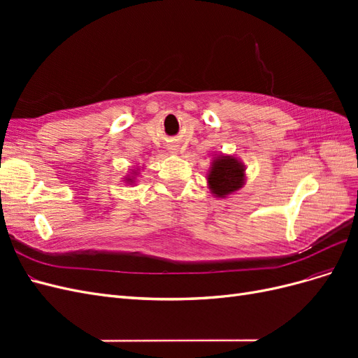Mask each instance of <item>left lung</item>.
Listing matches in <instances>:
<instances>
[{"label": "left lung", "mask_w": 358, "mask_h": 358, "mask_svg": "<svg viewBox=\"0 0 358 358\" xmlns=\"http://www.w3.org/2000/svg\"><path fill=\"white\" fill-rule=\"evenodd\" d=\"M245 170L239 161L233 157H218L213 161L209 173V187L218 197H224L242 188Z\"/></svg>", "instance_id": "left-lung-1"}]
</instances>
